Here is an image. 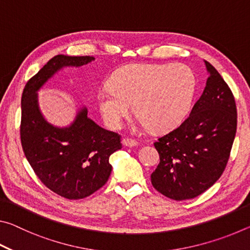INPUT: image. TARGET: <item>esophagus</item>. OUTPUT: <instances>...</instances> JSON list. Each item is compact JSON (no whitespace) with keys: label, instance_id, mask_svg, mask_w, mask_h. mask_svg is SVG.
Segmentation results:
<instances>
[{"label":"esophagus","instance_id":"1","mask_svg":"<svg viewBox=\"0 0 250 250\" xmlns=\"http://www.w3.org/2000/svg\"><path fill=\"white\" fill-rule=\"evenodd\" d=\"M122 145L125 146H137L139 143L137 140H133V139H129V138H125L122 140Z\"/></svg>","mask_w":250,"mask_h":250}]
</instances>
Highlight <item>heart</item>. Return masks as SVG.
Listing matches in <instances>:
<instances>
[{"label":"heart","mask_w":250,"mask_h":250,"mask_svg":"<svg viewBox=\"0 0 250 250\" xmlns=\"http://www.w3.org/2000/svg\"><path fill=\"white\" fill-rule=\"evenodd\" d=\"M109 86L100 88L97 101L111 129H120L131 104L142 125L164 131L184 119L195 94V76L188 66L129 64L117 69Z\"/></svg>","instance_id":"1"}]
</instances>
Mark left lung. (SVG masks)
Instances as JSON below:
<instances>
[{
    "instance_id": "8db88e82",
    "label": "left lung",
    "mask_w": 250,
    "mask_h": 250,
    "mask_svg": "<svg viewBox=\"0 0 250 250\" xmlns=\"http://www.w3.org/2000/svg\"><path fill=\"white\" fill-rule=\"evenodd\" d=\"M205 65L209 77L191 113L153 143L160 163L151 183L174 201L201 195L222 176L236 135L234 95L218 71L208 62Z\"/></svg>"
}]
</instances>
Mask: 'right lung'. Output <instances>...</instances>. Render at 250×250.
Masks as SVG:
<instances>
[{"mask_svg":"<svg viewBox=\"0 0 250 250\" xmlns=\"http://www.w3.org/2000/svg\"><path fill=\"white\" fill-rule=\"evenodd\" d=\"M92 61V56L57 55L28 80L21 100L24 154L42 183L68 200L89 196L107 183L112 168L109 156L122 147L121 137L90 120L86 108L68 128L53 126L41 115L36 91L62 67H78Z\"/></svg>","mask_w":250,"mask_h":250,"instance_id":"add662e5","label":"right lung"}]
</instances>
